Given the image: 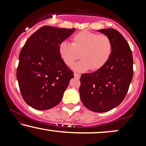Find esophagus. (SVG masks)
Listing matches in <instances>:
<instances>
[{"label":"esophagus","instance_id":"esophagus-1","mask_svg":"<svg viewBox=\"0 0 146 146\" xmlns=\"http://www.w3.org/2000/svg\"><path fill=\"white\" fill-rule=\"evenodd\" d=\"M80 76H81V75L79 74V73H74V77L75 78H80Z\"/></svg>","mask_w":146,"mask_h":146}]
</instances>
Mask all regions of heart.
<instances>
[{"mask_svg":"<svg viewBox=\"0 0 146 146\" xmlns=\"http://www.w3.org/2000/svg\"><path fill=\"white\" fill-rule=\"evenodd\" d=\"M58 52L64 63L68 66H71L81 57L82 60L73 66L75 71L83 72L90 68L97 71L109 60L112 43L106 35L83 31L73 36L72 44L62 42L58 46Z\"/></svg>","mask_w":146,"mask_h":146,"instance_id":"b5f03b06","label":"heart"}]
</instances>
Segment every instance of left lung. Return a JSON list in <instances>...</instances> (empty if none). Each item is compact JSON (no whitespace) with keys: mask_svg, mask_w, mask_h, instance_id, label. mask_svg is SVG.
<instances>
[{"mask_svg":"<svg viewBox=\"0 0 146 146\" xmlns=\"http://www.w3.org/2000/svg\"><path fill=\"white\" fill-rule=\"evenodd\" d=\"M98 31L110 38L111 55L102 68L82 74L79 92L88 109L104 113L124 100L133 77V58L128 43L118 31L109 28Z\"/></svg>","mask_w":146,"mask_h":146,"instance_id":"8db88e82","label":"left lung"}]
</instances>
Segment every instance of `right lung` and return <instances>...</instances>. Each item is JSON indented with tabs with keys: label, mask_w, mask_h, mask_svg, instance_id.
I'll return each mask as SVG.
<instances>
[{
	"label": "right lung",
	"mask_w": 146,
	"mask_h": 146,
	"mask_svg": "<svg viewBox=\"0 0 146 146\" xmlns=\"http://www.w3.org/2000/svg\"><path fill=\"white\" fill-rule=\"evenodd\" d=\"M75 31L44 26L22 48L16 77L25 102L34 109L48 110L58 105L74 78L60 58L58 46Z\"/></svg>",
	"instance_id": "obj_1"
}]
</instances>
